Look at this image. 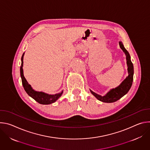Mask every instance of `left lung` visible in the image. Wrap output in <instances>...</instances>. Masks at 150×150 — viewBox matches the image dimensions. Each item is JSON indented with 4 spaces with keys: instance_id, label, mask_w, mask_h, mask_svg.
<instances>
[{
    "instance_id": "obj_1",
    "label": "left lung",
    "mask_w": 150,
    "mask_h": 150,
    "mask_svg": "<svg viewBox=\"0 0 150 150\" xmlns=\"http://www.w3.org/2000/svg\"><path fill=\"white\" fill-rule=\"evenodd\" d=\"M119 44L120 47L126 55L128 76H126V78L120 83L119 86L110 90L109 91H108L103 96H101L90 90L91 94L97 99L104 103H113L117 101L127 93V92L129 91L132 84L134 76V66L131 60V56L129 52L125 48L122 42L119 41Z\"/></svg>"
}]
</instances>
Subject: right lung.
<instances>
[{
    "label": "right lung",
    "mask_w": 150,
    "mask_h": 150,
    "mask_svg": "<svg viewBox=\"0 0 150 150\" xmlns=\"http://www.w3.org/2000/svg\"><path fill=\"white\" fill-rule=\"evenodd\" d=\"M24 53H23L22 57H21V66L20 68V74L21 79H22V83L24 87V88L26 93L29 96L32 97L34 100L37 101L38 103L41 104H50L54 103L57 100L59 97L63 94V91H62L60 93L55 94H49L42 91H37L34 90L31 85L28 83L27 79L24 77V71H23V59Z\"/></svg>",
    "instance_id": "add662e5"
}]
</instances>
